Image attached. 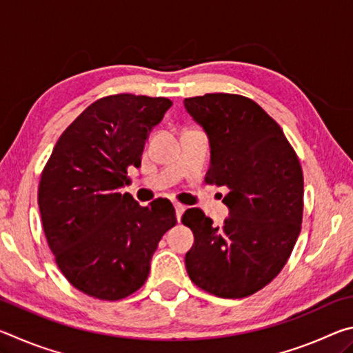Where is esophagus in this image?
<instances>
[{
    "label": "esophagus",
    "instance_id": "1",
    "mask_svg": "<svg viewBox=\"0 0 353 353\" xmlns=\"http://www.w3.org/2000/svg\"><path fill=\"white\" fill-rule=\"evenodd\" d=\"M174 208H176V216H177V221H181V218H182V214H183V212H185V205H182V204H174Z\"/></svg>",
    "mask_w": 353,
    "mask_h": 353
}]
</instances>
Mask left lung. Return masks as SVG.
Listing matches in <instances>:
<instances>
[{"label":"left lung","mask_w":353,"mask_h":353,"mask_svg":"<svg viewBox=\"0 0 353 353\" xmlns=\"http://www.w3.org/2000/svg\"><path fill=\"white\" fill-rule=\"evenodd\" d=\"M183 105L210 145L205 181L229 188L224 225H213L199 208L183 213L194 235L185 254L187 272L210 294L250 296L282 271L301 234V163L283 130L252 99L208 93Z\"/></svg>","instance_id":"left-lung-1"}]
</instances>
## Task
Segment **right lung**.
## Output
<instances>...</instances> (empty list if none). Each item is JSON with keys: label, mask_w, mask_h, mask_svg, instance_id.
Listing matches in <instances>:
<instances>
[{"label": "right lung", "mask_w": 353, "mask_h": 353, "mask_svg": "<svg viewBox=\"0 0 353 353\" xmlns=\"http://www.w3.org/2000/svg\"><path fill=\"white\" fill-rule=\"evenodd\" d=\"M172 103L121 93L88 105L56 143L41 172L39 208L59 270L85 294L118 301L146 282L151 259L177 223L168 199L139 205L129 166Z\"/></svg>", "instance_id": "obj_1"}]
</instances>
